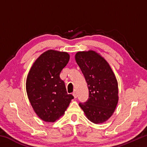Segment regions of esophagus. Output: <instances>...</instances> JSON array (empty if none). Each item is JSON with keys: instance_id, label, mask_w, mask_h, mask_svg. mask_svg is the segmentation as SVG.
Returning <instances> with one entry per match:
<instances>
[{"instance_id": "1", "label": "esophagus", "mask_w": 147, "mask_h": 147, "mask_svg": "<svg viewBox=\"0 0 147 147\" xmlns=\"http://www.w3.org/2000/svg\"><path fill=\"white\" fill-rule=\"evenodd\" d=\"M73 95L74 96V98H76V97H77V93H76V91H74V93H73Z\"/></svg>"}]
</instances>
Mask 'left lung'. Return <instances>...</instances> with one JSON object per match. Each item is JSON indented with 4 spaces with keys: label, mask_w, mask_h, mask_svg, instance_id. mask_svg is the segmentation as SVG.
Here are the masks:
<instances>
[{
    "label": "left lung",
    "mask_w": 147,
    "mask_h": 147,
    "mask_svg": "<svg viewBox=\"0 0 147 147\" xmlns=\"http://www.w3.org/2000/svg\"><path fill=\"white\" fill-rule=\"evenodd\" d=\"M77 64L85 77L89 98L80 102L89 121L102 123L112 115L118 102V84L113 72L105 59L93 51L78 52Z\"/></svg>",
    "instance_id": "left-lung-1"
}]
</instances>
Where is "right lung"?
I'll return each mask as SVG.
<instances>
[{
    "mask_svg": "<svg viewBox=\"0 0 147 147\" xmlns=\"http://www.w3.org/2000/svg\"><path fill=\"white\" fill-rule=\"evenodd\" d=\"M69 60L65 52L50 50L37 59L27 76L26 88L35 112L45 122H54L64 114L71 100L59 74Z\"/></svg>",
    "mask_w": 147,
    "mask_h": 147,
    "instance_id": "right-lung-1",
    "label": "right lung"
}]
</instances>
